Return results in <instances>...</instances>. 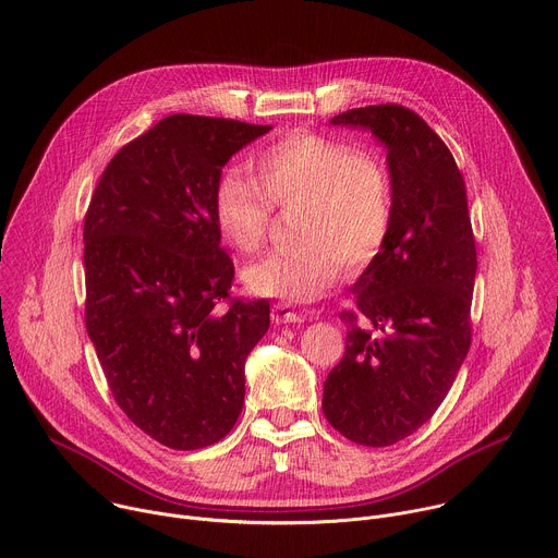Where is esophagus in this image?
<instances>
[{
    "label": "esophagus",
    "instance_id": "34e87169",
    "mask_svg": "<svg viewBox=\"0 0 558 558\" xmlns=\"http://www.w3.org/2000/svg\"><path fill=\"white\" fill-rule=\"evenodd\" d=\"M306 313H300V311H293L289 304H274L271 308V320L276 325H295V323H304Z\"/></svg>",
    "mask_w": 558,
    "mask_h": 558
}]
</instances>
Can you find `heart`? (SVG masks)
Masks as SVG:
<instances>
[{
  "instance_id": "obj_1",
  "label": "heart",
  "mask_w": 558,
  "mask_h": 558,
  "mask_svg": "<svg viewBox=\"0 0 558 558\" xmlns=\"http://www.w3.org/2000/svg\"><path fill=\"white\" fill-rule=\"evenodd\" d=\"M254 181L227 170L214 190V218L225 243L256 254L271 207L293 209V250L276 252L243 271L256 295L311 302L340 276L368 267L392 222L390 181L377 156L313 132L289 134L252 158Z\"/></svg>"
}]
</instances>
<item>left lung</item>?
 Wrapping results in <instances>:
<instances>
[{"label":"left lung","instance_id":"obj_1","mask_svg":"<svg viewBox=\"0 0 558 558\" xmlns=\"http://www.w3.org/2000/svg\"><path fill=\"white\" fill-rule=\"evenodd\" d=\"M333 125L371 130L386 147L392 222L342 311L347 351L325 381L323 411L347 439L381 448L422 428L470 349L476 247L465 183L446 143L413 110H347Z\"/></svg>","mask_w":558,"mask_h":558}]
</instances>
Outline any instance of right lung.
<instances>
[{
    "label": "right lung",
    "instance_id": "obj_1",
    "mask_svg": "<svg viewBox=\"0 0 558 558\" xmlns=\"http://www.w3.org/2000/svg\"><path fill=\"white\" fill-rule=\"evenodd\" d=\"M271 125L172 114L123 145L84 222L86 329L121 411L174 450L220 441L245 402L269 302L230 300L214 190Z\"/></svg>",
    "mask_w": 558,
    "mask_h": 558
}]
</instances>
